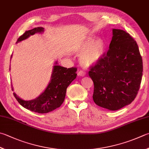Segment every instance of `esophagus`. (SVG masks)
Returning a JSON list of instances; mask_svg holds the SVG:
<instances>
[{"mask_svg":"<svg viewBox=\"0 0 149 149\" xmlns=\"http://www.w3.org/2000/svg\"><path fill=\"white\" fill-rule=\"evenodd\" d=\"M77 74L78 77H84V76L86 75V72L82 71H78Z\"/></svg>","mask_w":149,"mask_h":149,"instance_id":"34e87169","label":"esophagus"}]
</instances>
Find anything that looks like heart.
Listing matches in <instances>:
<instances>
[{
    "label": "heart",
    "instance_id": "1",
    "mask_svg": "<svg viewBox=\"0 0 149 149\" xmlns=\"http://www.w3.org/2000/svg\"><path fill=\"white\" fill-rule=\"evenodd\" d=\"M105 42L102 38H87L81 42L77 48L80 52L79 60L80 63L86 67L97 64L101 60L104 53Z\"/></svg>",
    "mask_w": 149,
    "mask_h": 149
}]
</instances>
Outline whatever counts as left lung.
I'll return each mask as SVG.
<instances>
[{
	"label": "left lung",
	"mask_w": 149,
	"mask_h": 149,
	"mask_svg": "<svg viewBox=\"0 0 149 149\" xmlns=\"http://www.w3.org/2000/svg\"><path fill=\"white\" fill-rule=\"evenodd\" d=\"M109 50L89 71L93 99L100 107L116 111L135 99L141 82L143 61L136 41L128 33L112 29Z\"/></svg>",
	"instance_id": "obj_1"
}]
</instances>
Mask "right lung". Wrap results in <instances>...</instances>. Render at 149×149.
I'll list each match as a JSON object with an SVG mask.
<instances>
[{
	"mask_svg": "<svg viewBox=\"0 0 149 149\" xmlns=\"http://www.w3.org/2000/svg\"><path fill=\"white\" fill-rule=\"evenodd\" d=\"M44 30L43 27H37L28 30L18 38L16 43L26 40L30 36L34 35L35 33H43ZM12 58V55L11 56V59ZM77 70L75 67L67 69L61 67L58 65V61H55L48 85L44 91L42 92L37 98L33 100H25L13 92L14 97L24 108L39 113H49L60 107L62 104L65 100L67 87L77 77ZM12 90H13L12 84Z\"/></svg>",
	"mask_w": 149,
	"mask_h": 149,
	"instance_id": "1",
	"label": "right lung"
}]
</instances>
